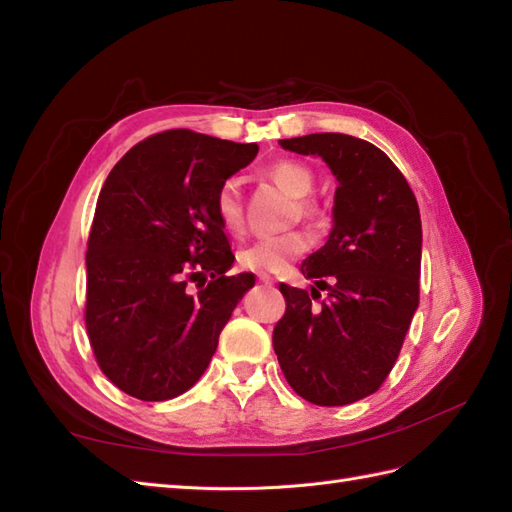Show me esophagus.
<instances>
[{"mask_svg": "<svg viewBox=\"0 0 512 512\" xmlns=\"http://www.w3.org/2000/svg\"><path fill=\"white\" fill-rule=\"evenodd\" d=\"M257 279H259L261 283H275V279H272L270 275H266V272H261V275H257Z\"/></svg>", "mask_w": 512, "mask_h": 512, "instance_id": "obj_1", "label": "esophagus"}]
</instances>
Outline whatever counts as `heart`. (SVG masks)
Instances as JSON below:
<instances>
[{"mask_svg": "<svg viewBox=\"0 0 512 512\" xmlns=\"http://www.w3.org/2000/svg\"><path fill=\"white\" fill-rule=\"evenodd\" d=\"M264 176L268 181L285 189L290 196H296V216L316 220L320 216V202L310 194L314 189V172L310 165L296 159H279L272 161L264 170ZM213 211L216 218L222 224L224 231L237 233L244 227V205L240 187L235 181H224L216 198H213ZM312 235L307 231H288L281 235L259 237L253 244H248L237 251V266L251 272H272L279 270L290 259L301 257L303 253L310 251Z\"/></svg>", "mask_w": 512, "mask_h": 512, "instance_id": "1", "label": "heart"}]
</instances>
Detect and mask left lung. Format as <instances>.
Segmentation results:
<instances>
[{
	"instance_id": "left-lung-1",
	"label": "left lung",
	"mask_w": 512,
	"mask_h": 512,
	"mask_svg": "<svg viewBox=\"0 0 512 512\" xmlns=\"http://www.w3.org/2000/svg\"><path fill=\"white\" fill-rule=\"evenodd\" d=\"M279 144L323 157L338 189L329 240L301 266L328 299L281 283L285 314L272 347L296 395L347 406L384 384L419 307V205L397 165L364 139L316 133Z\"/></svg>"
}]
</instances>
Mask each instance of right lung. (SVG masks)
Segmentation results:
<instances>
[{"label": "right lung", "mask_w": 512, "mask_h": 512, "mask_svg": "<svg viewBox=\"0 0 512 512\" xmlns=\"http://www.w3.org/2000/svg\"><path fill=\"white\" fill-rule=\"evenodd\" d=\"M187 128L130 148L106 176L87 242L85 325L100 371L126 395L165 401L205 373L255 277L213 211L218 187L257 157Z\"/></svg>", "instance_id": "right-lung-1"}]
</instances>
